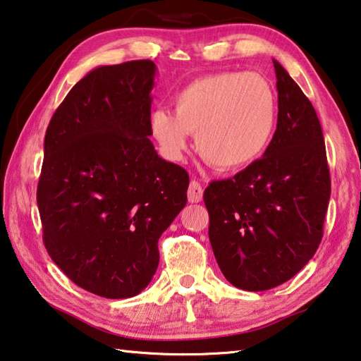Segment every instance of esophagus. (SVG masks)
Here are the masks:
<instances>
[{"instance_id":"1","label":"esophagus","mask_w":361,"mask_h":361,"mask_svg":"<svg viewBox=\"0 0 361 361\" xmlns=\"http://www.w3.org/2000/svg\"><path fill=\"white\" fill-rule=\"evenodd\" d=\"M203 199V188L199 181L192 180L188 189V200L191 203H199Z\"/></svg>"}]
</instances>
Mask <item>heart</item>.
Returning a JSON list of instances; mask_svg holds the SVG:
<instances>
[{"mask_svg": "<svg viewBox=\"0 0 361 361\" xmlns=\"http://www.w3.org/2000/svg\"><path fill=\"white\" fill-rule=\"evenodd\" d=\"M173 114L154 110L149 130L161 153L180 161L195 133V148L209 166L232 172L267 152L278 121V94L255 72H216L195 78L172 97Z\"/></svg>", "mask_w": 361, "mask_h": 361, "instance_id": "1", "label": "heart"}]
</instances>
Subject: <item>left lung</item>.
Here are the masks:
<instances>
[{"mask_svg": "<svg viewBox=\"0 0 361 361\" xmlns=\"http://www.w3.org/2000/svg\"><path fill=\"white\" fill-rule=\"evenodd\" d=\"M273 66L278 124L270 147L203 192L216 262L228 283L251 292L286 283L316 254L331 192L316 110L287 71Z\"/></svg>", "mask_w": 361, "mask_h": 361, "instance_id": "obj_1", "label": "left lung"}]
</instances>
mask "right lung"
I'll list each match as a JSON object with an SVG mask.
<instances>
[{"instance_id":"1","label":"right lung","mask_w":361,"mask_h":361,"mask_svg":"<svg viewBox=\"0 0 361 361\" xmlns=\"http://www.w3.org/2000/svg\"><path fill=\"white\" fill-rule=\"evenodd\" d=\"M154 74L149 60L93 69L45 133L37 183L45 249L72 283L104 298L145 289L159 237L188 202V172L148 139Z\"/></svg>"}]
</instances>
